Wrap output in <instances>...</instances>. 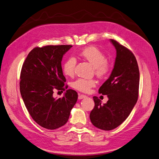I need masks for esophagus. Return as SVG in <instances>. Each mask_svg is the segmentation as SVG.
<instances>
[{"label":"esophagus","mask_w":159,"mask_h":159,"mask_svg":"<svg viewBox=\"0 0 159 159\" xmlns=\"http://www.w3.org/2000/svg\"><path fill=\"white\" fill-rule=\"evenodd\" d=\"M86 98V95H82V94H79V97H78L79 99H84V98Z\"/></svg>","instance_id":"esophagus-1"}]
</instances>
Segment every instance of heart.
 <instances>
[{
	"label": "heart",
	"mask_w": 159,
	"mask_h": 159,
	"mask_svg": "<svg viewBox=\"0 0 159 159\" xmlns=\"http://www.w3.org/2000/svg\"><path fill=\"white\" fill-rule=\"evenodd\" d=\"M79 56L88 61L93 66L95 74L100 78H104L108 75L110 66L106 60L105 54L98 48L93 46L84 47L79 52ZM77 61L73 57L68 58L63 65V72L68 77H73ZM96 84L94 79H86L79 78L72 83V87L81 92L88 93L90 89Z\"/></svg>",
	"instance_id": "1"
}]
</instances>
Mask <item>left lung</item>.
Instances as JSON below:
<instances>
[{
	"instance_id": "left-lung-1",
	"label": "left lung",
	"mask_w": 159,
	"mask_h": 159,
	"mask_svg": "<svg viewBox=\"0 0 159 159\" xmlns=\"http://www.w3.org/2000/svg\"><path fill=\"white\" fill-rule=\"evenodd\" d=\"M116 49L114 67L110 77L99 89L107 95L104 105L94 96L95 106L89 114L93 125L98 129L112 130L125 121L137 102L139 93L140 72L134 54L114 39H110Z\"/></svg>"
}]
</instances>
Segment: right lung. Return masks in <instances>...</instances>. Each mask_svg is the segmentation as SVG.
<instances>
[{"mask_svg":"<svg viewBox=\"0 0 159 159\" xmlns=\"http://www.w3.org/2000/svg\"><path fill=\"white\" fill-rule=\"evenodd\" d=\"M71 45L35 47L29 53L20 75V92L32 118L47 129H58L67 123L77 101V92L66 90L62 98L53 97L54 90L68 88L61 61Z\"/></svg>","mask_w":159,"mask_h":159,"instance_id":"right-lung-1","label":"right lung"}]
</instances>
